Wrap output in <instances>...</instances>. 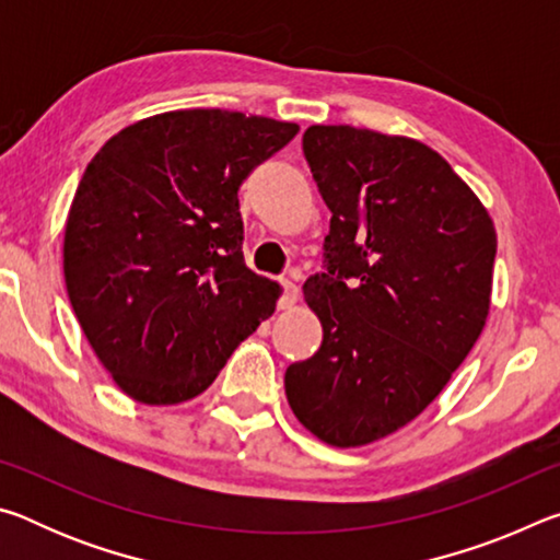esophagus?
Listing matches in <instances>:
<instances>
[{
  "label": "esophagus",
  "mask_w": 560,
  "mask_h": 560,
  "mask_svg": "<svg viewBox=\"0 0 560 560\" xmlns=\"http://www.w3.org/2000/svg\"><path fill=\"white\" fill-rule=\"evenodd\" d=\"M279 283H281L279 308H281V311H289V308L296 306V301H299V287H296V283H293V281H289V279H279Z\"/></svg>",
  "instance_id": "1"
}]
</instances>
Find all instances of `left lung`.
I'll return each mask as SVG.
<instances>
[{
	"mask_svg": "<svg viewBox=\"0 0 560 560\" xmlns=\"http://www.w3.org/2000/svg\"><path fill=\"white\" fill-rule=\"evenodd\" d=\"M303 155L330 210L326 271L303 283L324 340L287 368L283 387L311 434L363 447L412 422L477 343L497 232L420 140L311 126Z\"/></svg>",
	"mask_w": 560,
	"mask_h": 560,
	"instance_id": "obj_1",
	"label": "left lung"
}]
</instances>
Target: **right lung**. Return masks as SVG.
Masks as SVG:
<instances>
[{
  "label": "right lung",
  "instance_id": "right-lung-1",
  "mask_svg": "<svg viewBox=\"0 0 560 560\" xmlns=\"http://www.w3.org/2000/svg\"><path fill=\"white\" fill-rule=\"evenodd\" d=\"M296 132L236 110H170L89 163L66 220V291L132 400H192L273 314L281 289L244 264L236 192Z\"/></svg>",
  "mask_w": 560,
  "mask_h": 560
}]
</instances>
